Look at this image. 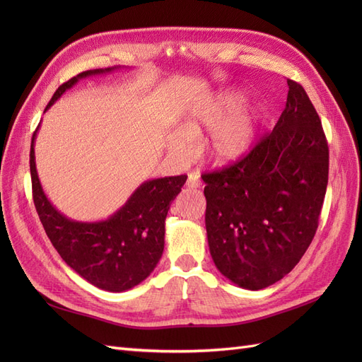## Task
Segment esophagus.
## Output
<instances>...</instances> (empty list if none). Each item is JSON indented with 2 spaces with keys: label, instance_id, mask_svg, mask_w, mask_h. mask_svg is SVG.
<instances>
[{
  "label": "esophagus",
  "instance_id": "34e87169",
  "mask_svg": "<svg viewBox=\"0 0 362 362\" xmlns=\"http://www.w3.org/2000/svg\"><path fill=\"white\" fill-rule=\"evenodd\" d=\"M202 182H201V178L198 173H190L189 178H187V187L189 189H198L201 187Z\"/></svg>",
  "mask_w": 362,
  "mask_h": 362
}]
</instances>
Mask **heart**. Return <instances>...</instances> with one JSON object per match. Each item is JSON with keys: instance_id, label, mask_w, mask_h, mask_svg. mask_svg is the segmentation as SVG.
Wrapping results in <instances>:
<instances>
[{"instance_id": "1", "label": "heart", "mask_w": 362, "mask_h": 362, "mask_svg": "<svg viewBox=\"0 0 362 362\" xmlns=\"http://www.w3.org/2000/svg\"><path fill=\"white\" fill-rule=\"evenodd\" d=\"M243 96L234 92L218 93L192 107L182 119V128L169 137V151L175 157L187 158L194 139L210 129L204 151L214 164H229L243 158L255 146L261 115L255 107L242 105Z\"/></svg>"}]
</instances>
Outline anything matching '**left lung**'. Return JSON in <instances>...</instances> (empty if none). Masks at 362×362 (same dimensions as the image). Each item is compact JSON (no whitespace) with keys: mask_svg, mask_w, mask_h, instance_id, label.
Returning a JSON list of instances; mask_svg holds the SVG:
<instances>
[{"mask_svg":"<svg viewBox=\"0 0 362 362\" xmlns=\"http://www.w3.org/2000/svg\"><path fill=\"white\" fill-rule=\"evenodd\" d=\"M288 83L272 133L222 170L202 175L210 254L225 278L246 290L278 282L311 245L329 173V149L303 87Z\"/></svg>","mask_w":362,"mask_h":362,"instance_id":"obj_1","label":"left lung"}]
</instances>
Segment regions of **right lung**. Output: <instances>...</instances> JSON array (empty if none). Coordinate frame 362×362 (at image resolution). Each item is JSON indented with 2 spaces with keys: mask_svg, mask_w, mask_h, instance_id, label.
I'll use <instances>...</instances> for the list:
<instances>
[{
  "mask_svg": "<svg viewBox=\"0 0 362 362\" xmlns=\"http://www.w3.org/2000/svg\"><path fill=\"white\" fill-rule=\"evenodd\" d=\"M115 69H93L74 76L59 87L47 108L78 80ZM37 129L33 134L30 151L33 201L52 246L71 269L98 288L120 293L139 286L151 275L163 255L164 221L187 177L180 175L145 181L125 205L105 221H72L56 210L40 185L35 161Z\"/></svg>",
  "mask_w": 362,
  "mask_h": 362,
  "instance_id": "add662e5",
  "label": "right lung"
}]
</instances>
